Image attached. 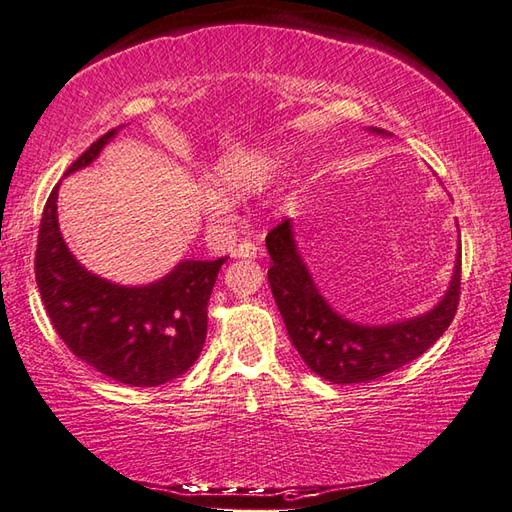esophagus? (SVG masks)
I'll return each mask as SVG.
<instances>
[{"label": "esophagus", "mask_w": 512, "mask_h": 512, "mask_svg": "<svg viewBox=\"0 0 512 512\" xmlns=\"http://www.w3.org/2000/svg\"><path fill=\"white\" fill-rule=\"evenodd\" d=\"M257 255H259V246L255 242H250V239L239 242L233 250V257H242V259H255Z\"/></svg>", "instance_id": "34e87169"}]
</instances>
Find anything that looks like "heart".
Listing matches in <instances>:
<instances>
[{"label":"heart","instance_id":"obj_1","mask_svg":"<svg viewBox=\"0 0 512 512\" xmlns=\"http://www.w3.org/2000/svg\"><path fill=\"white\" fill-rule=\"evenodd\" d=\"M277 157L259 150H237L219 157L208 170L206 188L197 193V206L210 217L228 213V199L244 197L264 188L275 175Z\"/></svg>","mask_w":512,"mask_h":512}]
</instances>
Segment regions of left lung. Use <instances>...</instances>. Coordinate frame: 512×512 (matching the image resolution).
<instances>
[{
    "mask_svg": "<svg viewBox=\"0 0 512 512\" xmlns=\"http://www.w3.org/2000/svg\"><path fill=\"white\" fill-rule=\"evenodd\" d=\"M370 133L388 135L370 128ZM273 264L268 284L288 337L306 366L330 384H366L406 366L433 346L453 322L462 288V248L442 302L428 313L388 326H362L337 315L319 293L284 219L266 235Z\"/></svg>",
    "mask_w": 512,
    "mask_h": 512,
    "instance_id": "8db88e82",
    "label": "left lung"
}]
</instances>
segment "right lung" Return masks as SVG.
Wrapping results in <instances>:
<instances>
[{
	"instance_id": "right-lung-1",
	"label": "right lung",
	"mask_w": 512,
	"mask_h": 512,
	"mask_svg": "<svg viewBox=\"0 0 512 512\" xmlns=\"http://www.w3.org/2000/svg\"><path fill=\"white\" fill-rule=\"evenodd\" d=\"M117 128L90 144L68 173L88 166ZM57 190L39 224L35 279L46 313L70 353L119 384L153 388L182 377L206 342L208 299L226 257L184 259L148 286L97 277L70 253L57 224Z\"/></svg>"
}]
</instances>
